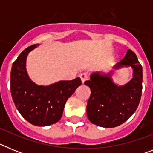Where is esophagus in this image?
<instances>
[{
    "label": "esophagus",
    "instance_id": "1",
    "mask_svg": "<svg viewBox=\"0 0 153 153\" xmlns=\"http://www.w3.org/2000/svg\"><path fill=\"white\" fill-rule=\"evenodd\" d=\"M79 77H80L81 81H82V83H84V82L86 80V79H88V76H87L86 74H85V73H83V74H80V75H79Z\"/></svg>",
    "mask_w": 153,
    "mask_h": 153
}]
</instances>
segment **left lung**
<instances>
[{
	"label": "left lung",
	"mask_w": 153,
	"mask_h": 153,
	"mask_svg": "<svg viewBox=\"0 0 153 153\" xmlns=\"http://www.w3.org/2000/svg\"><path fill=\"white\" fill-rule=\"evenodd\" d=\"M131 67L132 78L124 85L113 80V70L108 73L93 72L84 82L91 91L86 114L93 124L113 128L126 122L137 109L143 90V68L136 53L127 51L125 57L114 65L113 70Z\"/></svg>",
	"instance_id": "1"
}]
</instances>
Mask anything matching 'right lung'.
<instances>
[{
  "label": "right lung",
  "mask_w": 153,
  "mask_h": 153,
  "mask_svg": "<svg viewBox=\"0 0 153 153\" xmlns=\"http://www.w3.org/2000/svg\"><path fill=\"white\" fill-rule=\"evenodd\" d=\"M38 46L28 47L13 62L10 72V92L17 109L27 122L37 126H46L60 120L65 103L80 86L81 80L77 77L48 86L37 85L31 80L27 71V58L29 53Z\"/></svg>",
  "instance_id": "1"
}]
</instances>
